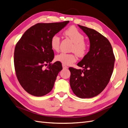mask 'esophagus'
<instances>
[{"label":"esophagus","instance_id":"34e87169","mask_svg":"<svg viewBox=\"0 0 128 128\" xmlns=\"http://www.w3.org/2000/svg\"><path fill=\"white\" fill-rule=\"evenodd\" d=\"M62 68H63V69H64V70H65V69H68V67L67 66H66L64 64H62Z\"/></svg>","mask_w":128,"mask_h":128}]
</instances>
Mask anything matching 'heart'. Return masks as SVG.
Returning a JSON list of instances; mask_svg holds the SVG:
<instances>
[{
	"label": "heart",
	"mask_w": 128,
	"mask_h": 128,
	"mask_svg": "<svg viewBox=\"0 0 128 128\" xmlns=\"http://www.w3.org/2000/svg\"><path fill=\"white\" fill-rule=\"evenodd\" d=\"M66 36L70 38L74 43L71 50L74 52L79 57L84 56L87 52L88 45L84 41V36L75 27H71L64 32ZM60 39L57 35L52 37L50 46L52 50L58 52L59 50ZM56 59L64 65H70L76 60V57L74 54L61 53L56 56Z\"/></svg>",
	"instance_id": "b5f03b06"
}]
</instances>
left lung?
Here are the masks:
<instances>
[{"instance_id": "1", "label": "left lung", "mask_w": 128, "mask_h": 128, "mask_svg": "<svg viewBox=\"0 0 128 128\" xmlns=\"http://www.w3.org/2000/svg\"><path fill=\"white\" fill-rule=\"evenodd\" d=\"M88 36L89 51L78 64L83 70L70 67V86L74 94L81 98L100 94L108 84L115 60L109 40L97 31L78 25Z\"/></svg>"}]
</instances>
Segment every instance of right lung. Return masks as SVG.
I'll use <instances>...</instances> for the list:
<instances>
[{
  "instance_id": "obj_1",
  "label": "right lung",
  "mask_w": 128,
  "mask_h": 128,
  "mask_svg": "<svg viewBox=\"0 0 128 128\" xmlns=\"http://www.w3.org/2000/svg\"><path fill=\"white\" fill-rule=\"evenodd\" d=\"M69 22L37 24L27 30L16 44L14 53L16 75L30 94L42 96L53 89L62 67L60 62L50 63L54 57L50 40Z\"/></svg>"
}]
</instances>
